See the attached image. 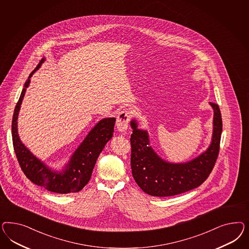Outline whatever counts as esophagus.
Masks as SVG:
<instances>
[{"label": "esophagus", "mask_w": 249, "mask_h": 249, "mask_svg": "<svg viewBox=\"0 0 249 249\" xmlns=\"http://www.w3.org/2000/svg\"><path fill=\"white\" fill-rule=\"evenodd\" d=\"M130 118H131V114L126 109L122 110L119 113L117 117V123H116V127H117L118 131L125 132L127 130Z\"/></svg>", "instance_id": "1"}]
</instances>
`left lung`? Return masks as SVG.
I'll list each match as a JSON object with an SVG mask.
<instances>
[{
    "mask_svg": "<svg viewBox=\"0 0 249 249\" xmlns=\"http://www.w3.org/2000/svg\"><path fill=\"white\" fill-rule=\"evenodd\" d=\"M209 104L213 109L211 144L199 156L183 163L160 158L150 145L148 131L138 128L136 120L130 121L132 176L144 193L158 197L177 196L197 188L208 178L218 156L223 127L218 105Z\"/></svg>",
    "mask_w": 249,
    "mask_h": 249,
    "instance_id": "1",
    "label": "left lung"
}]
</instances>
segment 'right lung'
I'll use <instances>...</instances> for the list:
<instances>
[{"label":"right lung","instance_id":"1","mask_svg":"<svg viewBox=\"0 0 249 249\" xmlns=\"http://www.w3.org/2000/svg\"><path fill=\"white\" fill-rule=\"evenodd\" d=\"M45 60L43 58L40 61L36 68L31 73L15 106L12 122L14 149L23 174L32 182L56 194L76 193L82 190L90 180L91 174L100 152L113 136L116 119L105 118L98 121L61 171L52 170L36 157L19 138L17 120L25 91L30 84V78Z\"/></svg>","mask_w":249,"mask_h":249}]
</instances>
